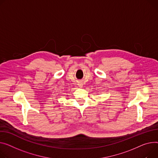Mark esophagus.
<instances>
[{"instance_id": "obj_1", "label": "esophagus", "mask_w": 158, "mask_h": 158, "mask_svg": "<svg viewBox=\"0 0 158 158\" xmlns=\"http://www.w3.org/2000/svg\"><path fill=\"white\" fill-rule=\"evenodd\" d=\"M78 85H79V86H80V87H82V84H81V83H79Z\"/></svg>"}]
</instances>
